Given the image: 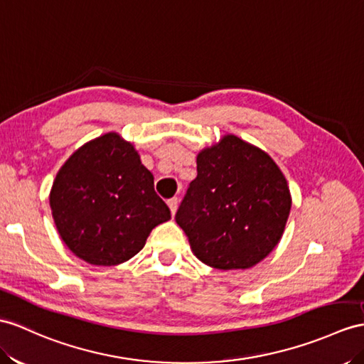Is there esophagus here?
I'll use <instances>...</instances> for the list:
<instances>
[{"mask_svg":"<svg viewBox=\"0 0 364 364\" xmlns=\"http://www.w3.org/2000/svg\"><path fill=\"white\" fill-rule=\"evenodd\" d=\"M168 207H170V210H171V215H174V213L177 211V207H179V199L171 198L170 200H168Z\"/></svg>","mask_w":364,"mask_h":364,"instance_id":"obj_1","label":"esophagus"}]
</instances>
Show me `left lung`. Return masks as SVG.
Returning <instances> with one entry per match:
<instances>
[{
  "mask_svg": "<svg viewBox=\"0 0 364 364\" xmlns=\"http://www.w3.org/2000/svg\"><path fill=\"white\" fill-rule=\"evenodd\" d=\"M198 176L176 213L193 253L219 270L250 269L284 233L291 207L279 166L262 149L227 134L198 154Z\"/></svg>",
  "mask_w": 364,
  "mask_h": 364,
  "instance_id": "1",
  "label": "left lung"
}]
</instances>
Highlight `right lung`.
I'll use <instances>...</instances> for the list:
<instances>
[{
    "instance_id": "obj_1",
    "label": "right lung",
    "mask_w": 364,
    "mask_h": 364,
    "mask_svg": "<svg viewBox=\"0 0 364 364\" xmlns=\"http://www.w3.org/2000/svg\"><path fill=\"white\" fill-rule=\"evenodd\" d=\"M49 203L58 233L80 259L117 265L137 255L151 230L171 219L154 177L117 132L87 141L60 168Z\"/></svg>"
}]
</instances>
